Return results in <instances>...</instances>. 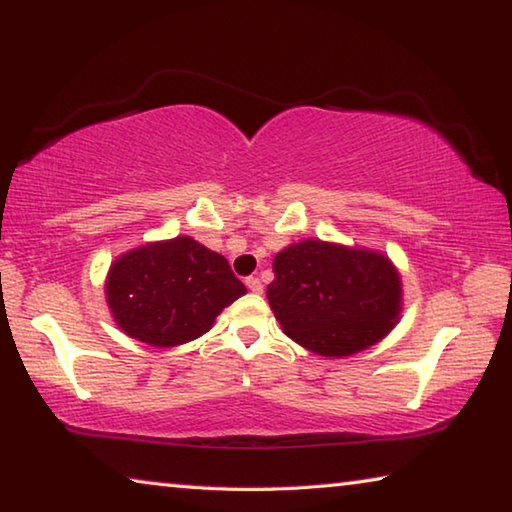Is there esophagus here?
Here are the masks:
<instances>
[{"mask_svg": "<svg viewBox=\"0 0 512 512\" xmlns=\"http://www.w3.org/2000/svg\"><path fill=\"white\" fill-rule=\"evenodd\" d=\"M246 287H248L250 291H253V293H257V296H259V293H262V291H264V287H262V282H259V277H253V275H250V277H248V280H246Z\"/></svg>", "mask_w": 512, "mask_h": 512, "instance_id": "1", "label": "esophagus"}]
</instances>
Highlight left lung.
I'll list each match as a JSON object with an SVG mask.
<instances>
[{
  "label": "left lung",
  "instance_id": "8db88e82",
  "mask_svg": "<svg viewBox=\"0 0 512 512\" xmlns=\"http://www.w3.org/2000/svg\"><path fill=\"white\" fill-rule=\"evenodd\" d=\"M266 298L284 334L343 359L391 334L402 314V277L379 250L302 239L273 259Z\"/></svg>",
  "mask_w": 512,
  "mask_h": 512
}]
</instances>
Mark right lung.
I'll return each mask as SVG.
<instances>
[{
	"mask_svg": "<svg viewBox=\"0 0 512 512\" xmlns=\"http://www.w3.org/2000/svg\"><path fill=\"white\" fill-rule=\"evenodd\" d=\"M103 291L126 336L153 348H176L210 332L216 316L246 287L228 259L183 235L119 255Z\"/></svg>",
	"mask_w": 512,
	"mask_h": 512,
	"instance_id": "add662e5",
	"label": "right lung"
}]
</instances>
